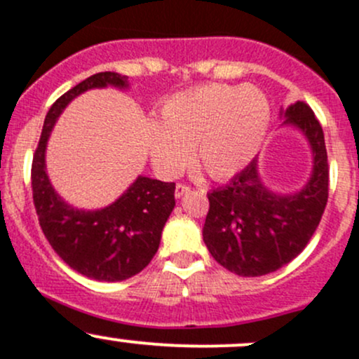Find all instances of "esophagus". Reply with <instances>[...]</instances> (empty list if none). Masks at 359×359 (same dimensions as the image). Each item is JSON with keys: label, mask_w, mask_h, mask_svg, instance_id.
Wrapping results in <instances>:
<instances>
[{"label": "esophagus", "mask_w": 359, "mask_h": 359, "mask_svg": "<svg viewBox=\"0 0 359 359\" xmlns=\"http://www.w3.org/2000/svg\"><path fill=\"white\" fill-rule=\"evenodd\" d=\"M191 191V187L187 186V184H184V182H179L175 186V196L177 198H182L184 194H186V192H189Z\"/></svg>", "instance_id": "obj_1"}]
</instances>
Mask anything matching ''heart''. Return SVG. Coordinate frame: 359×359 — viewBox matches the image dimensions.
Returning a JSON list of instances; mask_svg holds the SVG:
<instances>
[{
	"mask_svg": "<svg viewBox=\"0 0 359 359\" xmlns=\"http://www.w3.org/2000/svg\"><path fill=\"white\" fill-rule=\"evenodd\" d=\"M270 122V103L252 86L206 84L172 96L146 130L151 161L173 177L191 160L211 179H229L252 160Z\"/></svg>",
	"mask_w": 359,
	"mask_h": 359,
	"instance_id": "b5f03b06",
	"label": "heart"
}]
</instances>
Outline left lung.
Wrapping results in <instances>:
<instances>
[{"label": "left lung", "instance_id": "left-lung-1", "mask_svg": "<svg viewBox=\"0 0 359 359\" xmlns=\"http://www.w3.org/2000/svg\"><path fill=\"white\" fill-rule=\"evenodd\" d=\"M285 116L313 148V175L303 191L270 192L252 160L227 186L208 192L203 239L215 262L241 277L271 273L292 262L315 233L329 199V161L318 118L304 101L290 104Z\"/></svg>", "mask_w": 359, "mask_h": 359}]
</instances>
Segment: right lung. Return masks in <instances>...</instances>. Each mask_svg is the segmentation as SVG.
I'll return each mask as SVG.
<instances>
[{
  "instance_id": "1",
  "label": "right lung",
  "mask_w": 359,
  "mask_h": 359,
  "mask_svg": "<svg viewBox=\"0 0 359 359\" xmlns=\"http://www.w3.org/2000/svg\"><path fill=\"white\" fill-rule=\"evenodd\" d=\"M126 88V75L100 72L79 82L51 104L32 158V198L39 225L56 255L79 273L100 282H120L139 273L156 255L161 230L175 206V182L139 177L115 203L97 211L67 206L44 170V149L63 108L84 90Z\"/></svg>"
}]
</instances>
